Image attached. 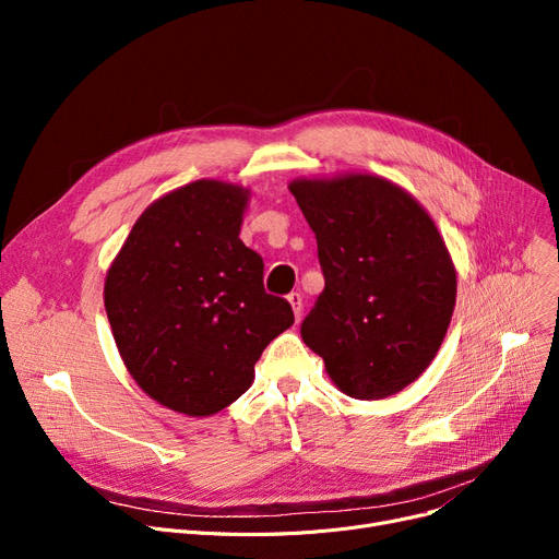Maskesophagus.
<instances>
[{"instance_id":"1","label":"esophagus","mask_w":559,"mask_h":559,"mask_svg":"<svg viewBox=\"0 0 559 559\" xmlns=\"http://www.w3.org/2000/svg\"><path fill=\"white\" fill-rule=\"evenodd\" d=\"M287 301H289V306H292V312H295V317H297V321L301 319V312H304V299H301V295L299 292H292V295H287Z\"/></svg>"}]
</instances>
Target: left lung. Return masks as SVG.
I'll return each mask as SVG.
<instances>
[{
  "mask_svg": "<svg viewBox=\"0 0 559 559\" xmlns=\"http://www.w3.org/2000/svg\"><path fill=\"white\" fill-rule=\"evenodd\" d=\"M319 249L326 287L304 319L306 346L340 392L388 399L428 369L449 331L457 272L424 205L378 174L289 186Z\"/></svg>",
  "mask_w": 559,
  "mask_h": 559,
  "instance_id": "1",
  "label": "left lung"
}]
</instances>
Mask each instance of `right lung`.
I'll use <instances>...</instances> for the list:
<instances>
[{
  "instance_id": "right-lung-1",
  "label": "right lung",
  "mask_w": 559,
  "mask_h": 559,
  "mask_svg": "<svg viewBox=\"0 0 559 559\" xmlns=\"http://www.w3.org/2000/svg\"><path fill=\"white\" fill-rule=\"evenodd\" d=\"M251 190L199 179L144 209L106 272L104 304L138 388L188 417H211L253 383L264 346L295 324L240 240Z\"/></svg>"
}]
</instances>
